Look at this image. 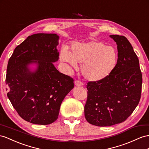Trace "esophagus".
Here are the masks:
<instances>
[{"label": "esophagus", "instance_id": "1", "mask_svg": "<svg viewBox=\"0 0 149 149\" xmlns=\"http://www.w3.org/2000/svg\"><path fill=\"white\" fill-rule=\"evenodd\" d=\"M74 84H75V85L76 86H82V83L79 81H75Z\"/></svg>", "mask_w": 149, "mask_h": 149}]
</instances>
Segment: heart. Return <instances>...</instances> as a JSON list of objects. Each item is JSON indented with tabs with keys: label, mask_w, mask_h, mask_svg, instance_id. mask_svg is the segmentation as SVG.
Here are the masks:
<instances>
[{
	"label": "heart",
	"mask_w": 149,
	"mask_h": 149,
	"mask_svg": "<svg viewBox=\"0 0 149 149\" xmlns=\"http://www.w3.org/2000/svg\"><path fill=\"white\" fill-rule=\"evenodd\" d=\"M60 59L74 68L77 67V63L82 65L84 77L91 82H100L107 78L115 68L118 52L102 42H75L72 45L71 53L63 49Z\"/></svg>",
	"instance_id": "b5f03b06"
}]
</instances>
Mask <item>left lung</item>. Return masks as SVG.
Wrapping results in <instances>:
<instances>
[{
  "mask_svg": "<svg viewBox=\"0 0 149 149\" xmlns=\"http://www.w3.org/2000/svg\"><path fill=\"white\" fill-rule=\"evenodd\" d=\"M116 42L118 60L108 77L89 82L84 115L89 123L109 127L125 121L140 101L142 75L132 45L123 36L110 35Z\"/></svg>",
  "mask_w": 149,
  "mask_h": 149,
  "instance_id": "left-lung-1",
  "label": "left lung"
}]
</instances>
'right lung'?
<instances>
[{"label":"right lung","instance_id":"add662e5","mask_svg":"<svg viewBox=\"0 0 149 149\" xmlns=\"http://www.w3.org/2000/svg\"><path fill=\"white\" fill-rule=\"evenodd\" d=\"M59 38L53 33L29 36L15 48L7 64V97L19 115L33 124L56 121L61 104L74 87L73 79L53 63L58 60Z\"/></svg>","mask_w":149,"mask_h":149}]
</instances>
